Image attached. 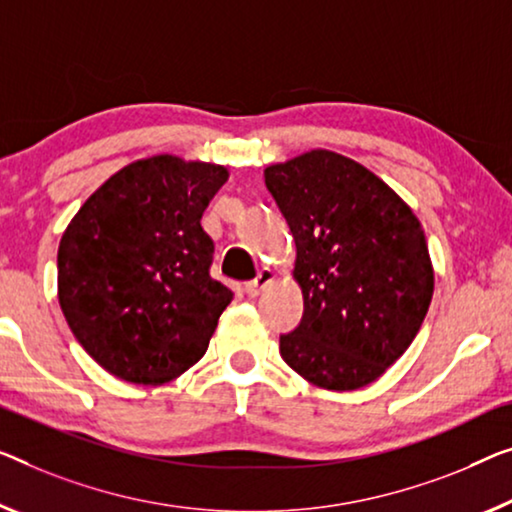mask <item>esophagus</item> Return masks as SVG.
<instances>
[{"label":"esophagus","mask_w":512,"mask_h":512,"mask_svg":"<svg viewBox=\"0 0 512 512\" xmlns=\"http://www.w3.org/2000/svg\"><path fill=\"white\" fill-rule=\"evenodd\" d=\"M273 280H276V273H273L271 269H262V271H259V276L253 282H248V285H246V294L253 296V299H255V296L262 294L264 289L269 287Z\"/></svg>","instance_id":"1"}]
</instances>
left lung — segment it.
I'll use <instances>...</instances> for the list:
<instances>
[{"label": "left lung", "instance_id": "1", "mask_svg": "<svg viewBox=\"0 0 512 512\" xmlns=\"http://www.w3.org/2000/svg\"><path fill=\"white\" fill-rule=\"evenodd\" d=\"M296 243L299 329L280 356L326 391L377 381L407 352L430 308L434 266L416 213L375 172L329 149L264 170Z\"/></svg>", "mask_w": 512, "mask_h": 512}]
</instances>
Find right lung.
Returning a JSON list of instances; mask_svg holds the SVG:
<instances>
[{
    "label": "right lung",
    "instance_id": "obj_1",
    "mask_svg": "<svg viewBox=\"0 0 512 512\" xmlns=\"http://www.w3.org/2000/svg\"><path fill=\"white\" fill-rule=\"evenodd\" d=\"M227 167L140 158L87 197L61 234L57 296L85 352L117 379L160 386L207 354L232 292L209 276L202 213Z\"/></svg>",
    "mask_w": 512,
    "mask_h": 512
}]
</instances>
